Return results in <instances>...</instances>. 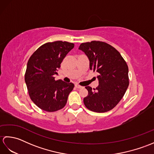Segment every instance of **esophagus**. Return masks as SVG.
<instances>
[{"instance_id":"34e87169","label":"esophagus","mask_w":154,"mask_h":154,"mask_svg":"<svg viewBox=\"0 0 154 154\" xmlns=\"http://www.w3.org/2000/svg\"><path fill=\"white\" fill-rule=\"evenodd\" d=\"M75 87L77 88V89H81V88H83L82 86H81V85H78V84L75 85Z\"/></svg>"}]
</instances>
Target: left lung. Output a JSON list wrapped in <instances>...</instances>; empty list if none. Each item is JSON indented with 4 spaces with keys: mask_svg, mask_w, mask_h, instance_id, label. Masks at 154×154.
Instances as JSON below:
<instances>
[{
    "mask_svg": "<svg viewBox=\"0 0 154 154\" xmlns=\"http://www.w3.org/2000/svg\"><path fill=\"white\" fill-rule=\"evenodd\" d=\"M79 49L89 58L90 69L99 73V86L93 90L85 87L88 95L83 99L85 105L93 112H108L122 99L129 85L126 62L119 51L104 42H85Z\"/></svg>",
    "mask_w": 154,
    "mask_h": 154,
    "instance_id": "8db88e82",
    "label": "left lung"
}]
</instances>
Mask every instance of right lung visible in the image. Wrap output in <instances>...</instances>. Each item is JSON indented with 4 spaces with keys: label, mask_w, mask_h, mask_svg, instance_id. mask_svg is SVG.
I'll use <instances>...</instances> for the list:
<instances>
[{
    "label": "right lung",
    "mask_w": 154,
    "mask_h": 154,
    "mask_svg": "<svg viewBox=\"0 0 154 154\" xmlns=\"http://www.w3.org/2000/svg\"><path fill=\"white\" fill-rule=\"evenodd\" d=\"M74 44L55 41L43 44L28 60L25 82L31 100L38 107L46 112L61 110L67 103L74 84L55 80L54 75Z\"/></svg>",
    "instance_id": "add662e5"
}]
</instances>
